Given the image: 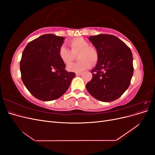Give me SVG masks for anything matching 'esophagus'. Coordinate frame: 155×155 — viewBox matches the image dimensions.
Returning <instances> with one entry per match:
<instances>
[{
    "label": "esophagus",
    "instance_id": "1",
    "mask_svg": "<svg viewBox=\"0 0 155 155\" xmlns=\"http://www.w3.org/2000/svg\"><path fill=\"white\" fill-rule=\"evenodd\" d=\"M76 75L77 76H81L82 75V73H80V72H76Z\"/></svg>",
    "mask_w": 155,
    "mask_h": 155
}]
</instances>
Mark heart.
<instances>
[{
    "label": "heart",
    "instance_id": "obj_1",
    "mask_svg": "<svg viewBox=\"0 0 155 155\" xmlns=\"http://www.w3.org/2000/svg\"><path fill=\"white\" fill-rule=\"evenodd\" d=\"M71 47V50L65 45L60 46L59 49V56L65 64L71 63L75 58V54L79 52L78 58L81 61L72 63L67 67V70L72 72H81L91 67V62L95 64L98 59L97 51L95 48L88 46V42L83 37H79L68 41Z\"/></svg>",
    "mask_w": 155,
    "mask_h": 155
}]
</instances>
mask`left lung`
I'll return each mask as SVG.
<instances>
[{
    "label": "left lung",
    "instance_id": "8db88e82",
    "mask_svg": "<svg viewBox=\"0 0 155 155\" xmlns=\"http://www.w3.org/2000/svg\"><path fill=\"white\" fill-rule=\"evenodd\" d=\"M88 38L96 48L98 59L91 70L92 78L86 85L87 90L97 100L113 101L130 85L134 72L132 52L114 35L99 34Z\"/></svg>",
    "mask_w": 155,
    "mask_h": 155
}]
</instances>
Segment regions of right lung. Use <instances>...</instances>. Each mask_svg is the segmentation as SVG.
Returning <instances> with one entry per match:
<instances>
[{"instance_id":"obj_1","label":"right lung","mask_w":155,"mask_h":155,"mask_svg":"<svg viewBox=\"0 0 155 155\" xmlns=\"http://www.w3.org/2000/svg\"><path fill=\"white\" fill-rule=\"evenodd\" d=\"M64 38L43 35L26 45L22 54L20 70L24 85L37 99L48 101L62 96L68 89L74 72L65 70L59 56Z\"/></svg>"}]
</instances>
